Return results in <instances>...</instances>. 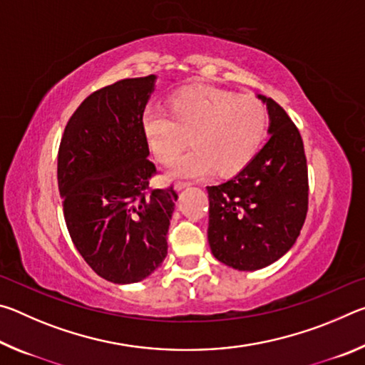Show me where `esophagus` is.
<instances>
[{"instance_id":"esophagus-1","label":"esophagus","mask_w":365,"mask_h":365,"mask_svg":"<svg viewBox=\"0 0 365 365\" xmlns=\"http://www.w3.org/2000/svg\"><path fill=\"white\" fill-rule=\"evenodd\" d=\"M188 182H182V180H177L175 182V185H174V187H175V190H182V188H185V187H188Z\"/></svg>"}]
</instances>
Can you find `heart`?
I'll return each mask as SVG.
<instances>
[{
	"label": "heart",
	"mask_w": 365,
	"mask_h": 365,
	"mask_svg": "<svg viewBox=\"0 0 365 365\" xmlns=\"http://www.w3.org/2000/svg\"><path fill=\"white\" fill-rule=\"evenodd\" d=\"M269 125L264 103L252 96L214 86H188L169 100V114L148 109L141 130L153 156L170 164L187 145L193 148L177 160L172 174L200 178L215 169L228 175L256 156Z\"/></svg>",
	"instance_id": "b5f03b06"
}]
</instances>
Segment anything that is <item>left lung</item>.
I'll return each instance as SVG.
<instances>
[{"mask_svg": "<svg viewBox=\"0 0 365 365\" xmlns=\"http://www.w3.org/2000/svg\"><path fill=\"white\" fill-rule=\"evenodd\" d=\"M267 104L270 138L230 180L207 187V240L215 259L238 270L275 262L294 245L309 205L301 133L279 103Z\"/></svg>", "mask_w": 365, "mask_h": 365, "instance_id": "obj_1", "label": "left lung"}]
</instances>
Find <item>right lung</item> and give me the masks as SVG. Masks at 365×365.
I'll return each mask as SVG.
<instances>
[{
  "label": "right lung",
  "instance_id": "add662e5",
  "mask_svg": "<svg viewBox=\"0 0 365 365\" xmlns=\"http://www.w3.org/2000/svg\"><path fill=\"white\" fill-rule=\"evenodd\" d=\"M154 78H123L85 98L58 151L67 230L85 262L113 283L143 280L168 256L177 193L150 187L158 170L141 130Z\"/></svg>",
  "mask_w": 365,
  "mask_h": 365
}]
</instances>
